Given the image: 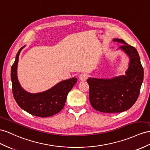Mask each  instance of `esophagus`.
Segmentation results:
<instances>
[{
	"label": "esophagus",
	"instance_id": "1",
	"mask_svg": "<svg viewBox=\"0 0 150 150\" xmlns=\"http://www.w3.org/2000/svg\"><path fill=\"white\" fill-rule=\"evenodd\" d=\"M88 74L87 73H82V74H80L79 75V79L80 80H82V81H85V80H87V79L88 78Z\"/></svg>",
	"mask_w": 150,
	"mask_h": 150
}]
</instances>
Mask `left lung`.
Here are the masks:
<instances>
[{"instance_id": "1", "label": "left lung", "mask_w": 150, "mask_h": 150, "mask_svg": "<svg viewBox=\"0 0 150 150\" xmlns=\"http://www.w3.org/2000/svg\"><path fill=\"white\" fill-rule=\"evenodd\" d=\"M113 41L123 43L120 48L130 57L125 75L112 79L87 80L91 105L94 109L103 113H120L131 108L139 96L143 81V67L136 48L122 39L115 38Z\"/></svg>"}]
</instances>
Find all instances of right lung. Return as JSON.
Returning a JSON list of instances; mask_svg holds the SVG:
<instances>
[{
	"instance_id": "right-lung-1",
	"label": "right lung",
	"mask_w": 150,
	"mask_h": 150,
	"mask_svg": "<svg viewBox=\"0 0 150 150\" xmlns=\"http://www.w3.org/2000/svg\"><path fill=\"white\" fill-rule=\"evenodd\" d=\"M19 50L12 65L11 78L12 90L15 101L21 108L34 116L48 117L52 116L64 108L67 95L77 82V79L71 78L59 82L45 92L30 94L22 89L17 78V65L19 55L22 49Z\"/></svg>"
}]
</instances>
